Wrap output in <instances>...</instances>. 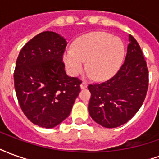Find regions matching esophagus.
I'll return each instance as SVG.
<instances>
[{
	"label": "esophagus",
	"instance_id": "esophagus-1",
	"mask_svg": "<svg viewBox=\"0 0 159 159\" xmlns=\"http://www.w3.org/2000/svg\"><path fill=\"white\" fill-rule=\"evenodd\" d=\"M87 87H88V84L85 82H83V83L80 84V88H81V89H86Z\"/></svg>",
	"mask_w": 159,
	"mask_h": 159
}]
</instances>
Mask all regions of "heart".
Wrapping results in <instances>:
<instances>
[{"instance_id":"obj_1","label":"heart","mask_w":159,"mask_h":159,"mask_svg":"<svg viewBox=\"0 0 159 159\" xmlns=\"http://www.w3.org/2000/svg\"><path fill=\"white\" fill-rule=\"evenodd\" d=\"M124 57L123 42L103 31L91 32L81 36L66 50L63 59L72 76H77L87 69L94 80L110 78L117 72Z\"/></svg>"}]
</instances>
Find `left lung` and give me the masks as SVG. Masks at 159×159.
Instances as JSON below:
<instances>
[{"instance_id": "left-lung-1", "label": "left lung", "mask_w": 159, "mask_h": 159, "mask_svg": "<svg viewBox=\"0 0 159 159\" xmlns=\"http://www.w3.org/2000/svg\"><path fill=\"white\" fill-rule=\"evenodd\" d=\"M124 63L117 74L106 82L89 84V112L105 128L126 123L142 106L148 89V70L140 45L129 36Z\"/></svg>"}]
</instances>
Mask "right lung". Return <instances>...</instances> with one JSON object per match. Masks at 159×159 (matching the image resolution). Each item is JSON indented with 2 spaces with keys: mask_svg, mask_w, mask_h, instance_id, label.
Returning a JSON list of instances; mask_svg holds the SVG:
<instances>
[{
  "mask_svg": "<svg viewBox=\"0 0 159 159\" xmlns=\"http://www.w3.org/2000/svg\"><path fill=\"white\" fill-rule=\"evenodd\" d=\"M66 39L52 31L36 35L23 47L16 61L14 87L19 106L37 126L52 129L71 111L82 81L65 71Z\"/></svg>",
  "mask_w": 159,
  "mask_h": 159,
  "instance_id": "1",
  "label": "right lung"
}]
</instances>
